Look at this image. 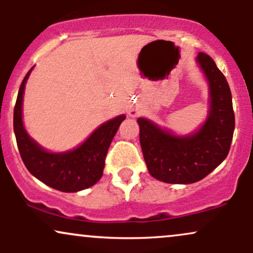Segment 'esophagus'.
<instances>
[{"label":"esophagus","mask_w":253,"mask_h":253,"mask_svg":"<svg viewBox=\"0 0 253 253\" xmlns=\"http://www.w3.org/2000/svg\"><path fill=\"white\" fill-rule=\"evenodd\" d=\"M129 115L130 117H136V115H138V112H135V110H130Z\"/></svg>","instance_id":"esophagus-1"}]
</instances>
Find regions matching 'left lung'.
<instances>
[{"label":"left lung","mask_w":253,"mask_h":253,"mask_svg":"<svg viewBox=\"0 0 253 253\" xmlns=\"http://www.w3.org/2000/svg\"><path fill=\"white\" fill-rule=\"evenodd\" d=\"M196 62L210 84L208 117L199 130L175 135L147 119H138L145 163L158 181L172 184L201 181L229 152L236 121L228 83L208 54L200 52Z\"/></svg>","instance_id":"left-lung-1"}]
</instances>
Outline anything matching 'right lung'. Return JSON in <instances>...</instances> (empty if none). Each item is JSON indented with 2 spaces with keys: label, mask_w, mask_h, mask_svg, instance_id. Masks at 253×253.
Segmentation results:
<instances>
[{
  "label": "right lung",
  "mask_w": 253,
  "mask_h": 253,
  "mask_svg": "<svg viewBox=\"0 0 253 253\" xmlns=\"http://www.w3.org/2000/svg\"><path fill=\"white\" fill-rule=\"evenodd\" d=\"M32 69L20 85L14 107V132L22 162L32 175L53 189L64 193L86 189L102 177L110 143L126 117L119 115L102 124L76 149L48 152L28 135L22 123V100Z\"/></svg>",
  "instance_id": "add662e5"
}]
</instances>
